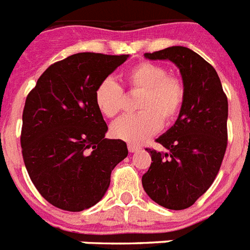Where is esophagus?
<instances>
[{"label":"esophagus","mask_w":250,"mask_h":250,"mask_svg":"<svg viewBox=\"0 0 250 250\" xmlns=\"http://www.w3.org/2000/svg\"><path fill=\"white\" fill-rule=\"evenodd\" d=\"M127 149H129V152H137V151H139L141 149V147L139 146H135V145H131V143H129L127 145Z\"/></svg>","instance_id":"34e87169"}]
</instances>
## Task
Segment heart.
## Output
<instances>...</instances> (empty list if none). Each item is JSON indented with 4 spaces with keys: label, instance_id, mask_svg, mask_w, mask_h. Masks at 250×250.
<instances>
[{
    "label": "heart",
    "instance_id": "heart-1",
    "mask_svg": "<svg viewBox=\"0 0 250 250\" xmlns=\"http://www.w3.org/2000/svg\"><path fill=\"white\" fill-rule=\"evenodd\" d=\"M125 83L138 97L135 115L115 121L111 126L113 137L139 145L159 130L161 123L170 124L178 117L185 102V85L177 76L167 75L163 65L141 62L127 69ZM94 101L102 115L112 119L124 109L125 95L123 87L113 79L102 80L94 91Z\"/></svg>",
    "mask_w": 250,
    "mask_h": 250
}]
</instances>
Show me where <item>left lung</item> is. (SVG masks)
I'll return each mask as SVG.
<instances>
[{"mask_svg": "<svg viewBox=\"0 0 250 250\" xmlns=\"http://www.w3.org/2000/svg\"><path fill=\"white\" fill-rule=\"evenodd\" d=\"M151 61H170L179 68L185 102L173 126L147 148L152 163L142 177L146 193L159 205L182 210L195 204L214 182L227 147L229 102L215 69L183 46L146 53Z\"/></svg>", "mask_w": 250, "mask_h": 250, "instance_id": "8db88e82", "label": "left lung"}]
</instances>
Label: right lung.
Segmentation results:
<instances>
[{
  "label": "right lung",
  "mask_w": 250,
  "mask_h": 250,
  "mask_svg": "<svg viewBox=\"0 0 250 250\" xmlns=\"http://www.w3.org/2000/svg\"><path fill=\"white\" fill-rule=\"evenodd\" d=\"M129 55L79 53L40 76L23 109L21 145L31 181L51 205L81 211L104 196L126 143L108 130L94 91Z\"/></svg>",
  "instance_id": "obj_1"
}]
</instances>
